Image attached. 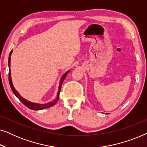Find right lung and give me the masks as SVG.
I'll list each match as a JSON object with an SVG mask.
<instances>
[{"instance_id":"obj_1","label":"right lung","mask_w":147,"mask_h":147,"mask_svg":"<svg viewBox=\"0 0 147 147\" xmlns=\"http://www.w3.org/2000/svg\"><path fill=\"white\" fill-rule=\"evenodd\" d=\"M12 51H11V53L9 54V84H10V86H11V88L12 90V91L14 93V94L17 96V98L19 99L20 101H21L22 103H23L24 105L27 106V108H30V109L31 110H43V109H45V108H49L51 107V106L55 105L56 104V102L58 101V100H59V93H60V91H61V85L62 84H63V82L64 79H65L66 76H67V73L69 71H67L66 73H65L63 74V76H62L61 78V81H60V83H59V90H58V92H57V98H55V100H53L52 102H48L47 104H36V103H33V102H31L29 101H28V100L24 99L23 98H22L21 96L19 95V94L18 93V92L15 89V88H14V86L13 85V83H12V79H11V69H10V65H11V55L12 54Z\"/></svg>"}]
</instances>
